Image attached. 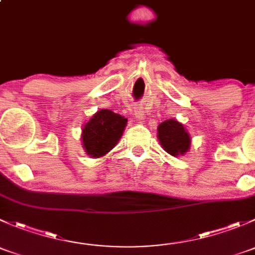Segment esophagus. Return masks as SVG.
<instances>
[{"label": "esophagus", "mask_w": 255, "mask_h": 255, "mask_svg": "<svg viewBox=\"0 0 255 255\" xmlns=\"http://www.w3.org/2000/svg\"><path fill=\"white\" fill-rule=\"evenodd\" d=\"M134 116L137 120H139V121L144 120V117H145V111H144V107L143 106H135Z\"/></svg>", "instance_id": "34e87169"}]
</instances>
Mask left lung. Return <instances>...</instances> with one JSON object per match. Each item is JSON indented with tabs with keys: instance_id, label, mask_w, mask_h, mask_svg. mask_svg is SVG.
I'll list each match as a JSON object with an SVG mask.
<instances>
[{
	"instance_id": "left-lung-1",
	"label": "left lung",
	"mask_w": 255,
	"mask_h": 255,
	"mask_svg": "<svg viewBox=\"0 0 255 255\" xmlns=\"http://www.w3.org/2000/svg\"><path fill=\"white\" fill-rule=\"evenodd\" d=\"M158 139L164 150L173 156L185 155L191 145V137L182 123L175 118L164 121L158 126Z\"/></svg>"
}]
</instances>
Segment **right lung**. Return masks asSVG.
I'll use <instances>...</instances> for the list:
<instances>
[{
	"label": "right lung",
	"instance_id": "1",
	"mask_svg": "<svg viewBox=\"0 0 255 255\" xmlns=\"http://www.w3.org/2000/svg\"><path fill=\"white\" fill-rule=\"evenodd\" d=\"M127 126V118L111 110H100L85 123L82 148L91 158H101L117 145Z\"/></svg>",
	"mask_w": 255,
	"mask_h": 255
}]
</instances>
